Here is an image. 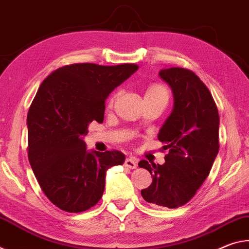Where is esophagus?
I'll return each instance as SVG.
<instances>
[{
    "label": "esophagus",
    "instance_id": "obj_1",
    "mask_svg": "<svg viewBox=\"0 0 249 249\" xmlns=\"http://www.w3.org/2000/svg\"><path fill=\"white\" fill-rule=\"evenodd\" d=\"M124 166L128 169H136L138 166V161L134 158H127L124 160Z\"/></svg>",
    "mask_w": 249,
    "mask_h": 249
}]
</instances>
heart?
<instances>
[{"mask_svg": "<svg viewBox=\"0 0 249 249\" xmlns=\"http://www.w3.org/2000/svg\"><path fill=\"white\" fill-rule=\"evenodd\" d=\"M117 93H113L112 97L110 98V103H112ZM145 97H166L168 98V89H166L161 84H152L146 88Z\"/></svg>", "mask_w": 249, "mask_h": 249, "instance_id": "1", "label": "heart"}]
</instances>
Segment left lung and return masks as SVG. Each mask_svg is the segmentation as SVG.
Listing matches in <instances>:
<instances>
[{
	"label": "left lung",
	"mask_w": 249,
	"mask_h": 249,
	"mask_svg": "<svg viewBox=\"0 0 249 249\" xmlns=\"http://www.w3.org/2000/svg\"><path fill=\"white\" fill-rule=\"evenodd\" d=\"M159 75L174 97L172 112L158 134L169 153L162 165L139 162L153 178L141 195L148 203L177 209L192 199L209 177L219 149V116L209 88L192 71L172 67Z\"/></svg>",
	"instance_id": "obj_1"
}]
</instances>
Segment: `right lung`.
<instances>
[{"instance_id": "obj_1", "label": "right lung", "mask_w": 249, "mask_h": 249, "mask_svg": "<svg viewBox=\"0 0 249 249\" xmlns=\"http://www.w3.org/2000/svg\"><path fill=\"white\" fill-rule=\"evenodd\" d=\"M138 68L66 65L39 86L27 113L28 160L44 194L60 210L80 213L95 206L107 170L124 162L118 150L88 152L83 137L93 120L103 124L109 93Z\"/></svg>"}]
</instances>
